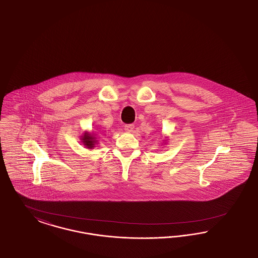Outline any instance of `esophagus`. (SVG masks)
I'll return each instance as SVG.
<instances>
[{"label":"esophagus","mask_w":258,"mask_h":258,"mask_svg":"<svg viewBox=\"0 0 258 258\" xmlns=\"http://www.w3.org/2000/svg\"><path fill=\"white\" fill-rule=\"evenodd\" d=\"M134 127H135L134 124H125V131H127V132H132L134 130Z\"/></svg>","instance_id":"esophagus-1"}]
</instances>
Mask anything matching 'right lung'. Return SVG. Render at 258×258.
I'll list each match as a JSON object with an SVG mask.
<instances>
[{
    "instance_id": "add662e5",
    "label": "right lung",
    "mask_w": 258,
    "mask_h": 258,
    "mask_svg": "<svg viewBox=\"0 0 258 258\" xmlns=\"http://www.w3.org/2000/svg\"><path fill=\"white\" fill-rule=\"evenodd\" d=\"M96 143L95 141V137L89 135V134H85L84 137H83V143L84 145H86V147L88 148H92L94 147V144Z\"/></svg>"
}]
</instances>
